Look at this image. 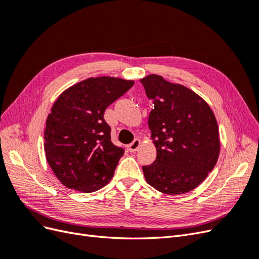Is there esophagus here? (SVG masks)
<instances>
[{"mask_svg":"<svg viewBox=\"0 0 259 259\" xmlns=\"http://www.w3.org/2000/svg\"><path fill=\"white\" fill-rule=\"evenodd\" d=\"M139 147H140V140L139 139H134V142H133L130 146H128V150L131 151V152H136L138 149H139Z\"/></svg>","mask_w":259,"mask_h":259,"instance_id":"1","label":"esophagus"}]
</instances>
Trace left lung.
I'll list each match as a JSON object with an SVG mask.
<instances>
[{"label":"left lung","mask_w":259,"mask_h":259,"mask_svg":"<svg viewBox=\"0 0 259 259\" xmlns=\"http://www.w3.org/2000/svg\"><path fill=\"white\" fill-rule=\"evenodd\" d=\"M153 101L148 125L156 159L143 166L147 183L165 194L197 188L213 170L221 151L216 117L198 94L150 74L140 80Z\"/></svg>","instance_id":"obj_1"}]
</instances>
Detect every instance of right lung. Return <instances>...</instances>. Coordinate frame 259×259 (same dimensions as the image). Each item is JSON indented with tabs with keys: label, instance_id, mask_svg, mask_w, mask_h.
<instances>
[{
	"label": "right lung",
	"instance_id": "right-lung-1",
	"mask_svg": "<svg viewBox=\"0 0 259 259\" xmlns=\"http://www.w3.org/2000/svg\"><path fill=\"white\" fill-rule=\"evenodd\" d=\"M134 81L90 77L60 94L46 120V160L59 182L90 193L110 182L124 149L111 142L105 110L123 96Z\"/></svg>",
	"mask_w": 259,
	"mask_h": 259
}]
</instances>
